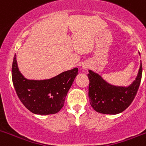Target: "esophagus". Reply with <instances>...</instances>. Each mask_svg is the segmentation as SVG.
I'll use <instances>...</instances> for the list:
<instances>
[{
  "mask_svg": "<svg viewBox=\"0 0 146 146\" xmlns=\"http://www.w3.org/2000/svg\"><path fill=\"white\" fill-rule=\"evenodd\" d=\"M88 67H89V64H87V63H84V64H82V68L84 69V70H87V69H88Z\"/></svg>",
  "mask_w": 146,
  "mask_h": 146,
  "instance_id": "esophagus-1",
  "label": "esophagus"
}]
</instances>
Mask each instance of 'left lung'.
Here are the masks:
<instances>
[{
    "label": "left lung",
    "mask_w": 146,
    "mask_h": 146,
    "mask_svg": "<svg viewBox=\"0 0 146 146\" xmlns=\"http://www.w3.org/2000/svg\"><path fill=\"white\" fill-rule=\"evenodd\" d=\"M88 72V97L91 107L99 113L116 115L128 108L136 96L141 81L142 63L140 60L135 79L127 86L110 84L96 72L91 69Z\"/></svg>",
    "instance_id": "8db88e82"
}]
</instances>
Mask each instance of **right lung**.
<instances>
[{
	"instance_id": "right-lung-1",
	"label": "right lung",
	"mask_w": 146,
	"mask_h": 146,
	"mask_svg": "<svg viewBox=\"0 0 146 146\" xmlns=\"http://www.w3.org/2000/svg\"><path fill=\"white\" fill-rule=\"evenodd\" d=\"M11 72L13 85L24 106L34 114L50 115L63 108L78 69L66 71L50 79L29 80L20 72L15 55Z\"/></svg>"
}]
</instances>
